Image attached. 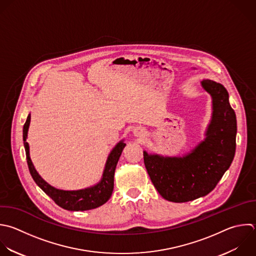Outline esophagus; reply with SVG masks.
<instances>
[{"label": "esophagus", "mask_w": 256, "mask_h": 256, "mask_svg": "<svg viewBox=\"0 0 256 256\" xmlns=\"http://www.w3.org/2000/svg\"><path fill=\"white\" fill-rule=\"evenodd\" d=\"M144 129H142V128H140V127H137L135 130H134V134L136 135V136H142V135H144Z\"/></svg>", "instance_id": "1"}]
</instances>
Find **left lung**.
I'll return each instance as SVG.
<instances>
[{"instance_id":"1","label":"left lung","mask_w":256,"mask_h":256,"mask_svg":"<svg viewBox=\"0 0 256 256\" xmlns=\"http://www.w3.org/2000/svg\"><path fill=\"white\" fill-rule=\"evenodd\" d=\"M201 86L212 97V116L205 139L182 157H164L143 151L150 179L168 201L187 202L207 195L234 158L237 124L228 92L212 80H203Z\"/></svg>"}]
</instances>
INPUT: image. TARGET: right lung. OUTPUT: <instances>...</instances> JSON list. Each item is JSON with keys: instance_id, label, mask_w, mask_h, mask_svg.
I'll use <instances>...</instances> for the list:
<instances>
[{"instance_id": "right-lung-1", "label": "right lung", "mask_w": 256, "mask_h": 256, "mask_svg": "<svg viewBox=\"0 0 256 256\" xmlns=\"http://www.w3.org/2000/svg\"><path fill=\"white\" fill-rule=\"evenodd\" d=\"M31 121V114L27 117L26 123L24 124L23 128V141L27 156V163L30 170V173L36 182V184L48 195L50 196L57 205L60 207L70 210V211H84L97 208L104 203H106L112 195L113 188H114V173L116 169V165L120 158V155L126 146L124 141H120L110 152L108 159L106 161L105 169L102 175V178L99 183L96 185L81 189V190H73V191H66L57 189L50 184H48L37 172L35 169L32 160L30 158L29 152V144L27 143V135L28 129L30 126Z\"/></svg>"}]
</instances>
